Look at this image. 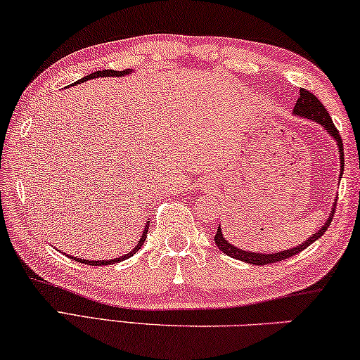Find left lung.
<instances>
[{
    "instance_id": "obj_1",
    "label": "left lung",
    "mask_w": 360,
    "mask_h": 360,
    "mask_svg": "<svg viewBox=\"0 0 360 360\" xmlns=\"http://www.w3.org/2000/svg\"><path fill=\"white\" fill-rule=\"evenodd\" d=\"M292 112L296 116H302V117H307V120H312L315 122H319V124L325 129L326 132L330 134L331 137L335 139L338 148H340V163H341V176H342V171H345V148H342V139L340 136V132H338L336 126L333 124V121H331V116L330 112L326 111V108L323 105H321V101L315 96L314 94H310L309 90L305 89H300L299 90V98L296 101V105H294V110ZM336 200L335 198V203H333V208H331V213L328 219H326L323 226H321L317 233L314 236H310L309 239H305L302 244L297 245V248H292L289 250H283V252H273V254H259V252H248V250H243L239 248H236V245L229 244L226 239L223 238L221 234V228L218 226V231L214 234V244L218 245V249L223 252V254H226L229 257H233L236 260H243L245 264H250V265H268V264H276V262L284 260V259H289V257H294L297 255L299 252H302L304 249H307L310 244L315 243V240L320 239L321 236L325 234L326 229H328L331 219L335 217V210H336Z\"/></svg>"
}]
</instances>
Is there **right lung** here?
<instances>
[{"mask_svg": "<svg viewBox=\"0 0 360 360\" xmlns=\"http://www.w3.org/2000/svg\"><path fill=\"white\" fill-rule=\"evenodd\" d=\"M126 74H131V69H124V71H112V69H105V71H96V72L89 74V76H85V77H82V79H79L77 84L84 82V80L96 79V77H122V76H126ZM147 233H148V224H146V228H143V234H142V238L139 239V243H137L136 248H134L131 252H129V254L121 255L120 259H115V260H84V259H76V257H71V255H69V257H71V259H74L76 262H80V264L94 265V266H96V265H111V264H115V262L117 264V262L126 260V259H129V257H132L139 249L142 248L143 240L147 239Z\"/></svg>", "mask_w": 360, "mask_h": 360, "instance_id": "obj_1", "label": "right lung"}]
</instances>
